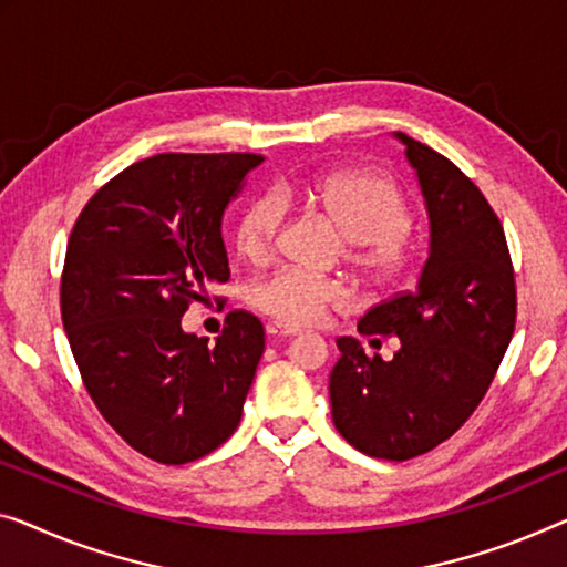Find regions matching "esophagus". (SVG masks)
Wrapping results in <instances>:
<instances>
[{
    "label": "esophagus",
    "mask_w": 567,
    "mask_h": 567,
    "mask_svg": "<svg viewBox=\"0 0 567 567\" xmlns=\"http://www.w3.org/2000/svg\"><path fill=\"white\" fill-rule=\"evenodd\" d=\"M267 333L275 336V338H287V336L298 333V328L287 326V323H280V320H272V323H267Z\"/></svg>",
    "instance_id": "34e87169"
}]
</instances>
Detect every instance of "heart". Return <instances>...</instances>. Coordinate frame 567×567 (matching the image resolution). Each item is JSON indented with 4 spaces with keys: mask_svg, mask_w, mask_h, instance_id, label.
<instances>
[{
    "mask_svg": "<svg viewBox=\"0 0 567 567\" xmlns=\"http://www.w3.org/2000/svg\"><path fill=\"white\" fill-rule=\"evenodd\" d=\"M310 196L351 241V261L377 275H390L402 267L412 208L390 177L336 173L312 185ZM287 198H292L290 190H269L244 208L236 224V249L241 257L259 261L272 255ZM249 298L251 306L285 323H310L326 308L341 302L346 290L331 277L285 267L251 285Z\"/></svg>",
    "mask_w": 567,
    "mask_h": 567,
    "instance_id": "obj_1",
    "label": "heart"
}]
</instances>
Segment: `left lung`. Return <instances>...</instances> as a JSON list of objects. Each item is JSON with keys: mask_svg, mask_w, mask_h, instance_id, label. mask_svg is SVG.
I'll return each mask as SVG.
<instances>
[{"mask_svg": "<svg viewBox=\"0 0 567 567\" xmlns=\"http://www.w3.org/2000/svg\"><path fill=\"white\" fill-rule=\"evenodd\" d=\"M415 167L430 218L417 287L379 302L359 333L396 336L392 361L338 338L333 425L357 451L410 461L466 422L494 382L517 320V287L502 221L471 177L441 152L394 132Z\"/></svg>", "mask_w": 567, "mask_h": 567, "instance_id": "1", "label": "left lung"}]
</instances>
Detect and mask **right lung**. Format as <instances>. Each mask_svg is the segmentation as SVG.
Segmentation results:
<instances>
[{"instance_id":"add662e5","label":"right lung","mask_w":567,"mask_h":567,"mask_svg":"<svg viewBox=\"0 0 567 567\" xmlns=\"http://www.w3.org/2000/svg\"><path fill=\"white\" fill-rule=\"evenodd\" d=\"M261 159H140L94 193L68 239L61 316L86 392L134 451L167 466L229 441L265 351L247 310L226 316L216 346L181 326L229 280L221 218Z\"/></svg>"}]
</instances>
